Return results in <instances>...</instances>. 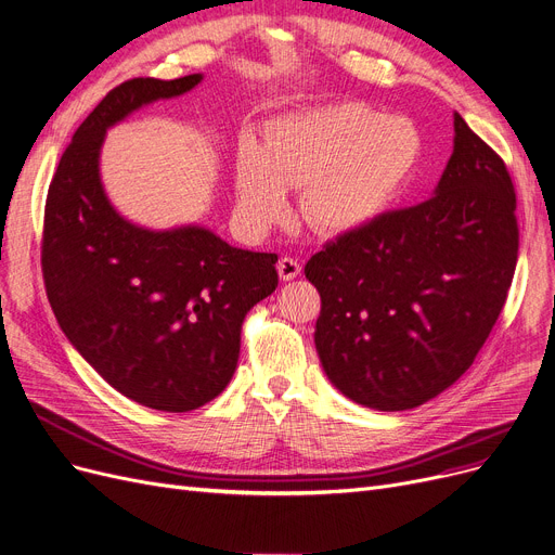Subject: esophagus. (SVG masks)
<instances>
[{
  "instance_id": "esophagus-1",
  "label": "esophagus",
  "mask_w": 555,
  "mask_h": 555,
  "mask_svg": "<svg viewBox=\"0 0 555 555\" xmlns=\"http://www.w3.org/2000/svg\"><path fill=\"white\" fill-rule=\"evenodd\" d=\"M300 271H302V264L293 257H282L278 262V273H280V280H284V282L296 280L300 275Z\"/></svg>"
}]
</instances>
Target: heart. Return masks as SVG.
<instances>
[{
    "label": "heart",
    "instance_id": "obj_1",
    "mask_svg": "<svg viewBox=\"0 0 555 555\" xmlns=\"http://www.w3.org/2000/svg\"><path fill=\"white\" fill-rule=\"evenodd\" d=\"M421 158L418 129L363 103H336L275 118L262 143L244 139L233 177L235 210L267 228L300 190V212L318 233L345 235L392 206Z\"/></svg>",
    "mask_w": 555,
    "mask_h": 555
}]
</instances>
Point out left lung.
<instances>
[{"mask_svg":"<svg viewBox=\"0 0 555 555\" xmlns=\"http://www.w3.org/2000/svg\"><path fill=\"white\" fill-rule=\"evenodd\" d=\"M515 188L504 160L454 114L435 194L383 212L315 253V349L340 392L380 412L441 395L475 361L517 262Z\"/></svg>","mask_w":555,"mask_h":555,"instance_id":"left-lung-1","label":"left lung"}]
</instances>
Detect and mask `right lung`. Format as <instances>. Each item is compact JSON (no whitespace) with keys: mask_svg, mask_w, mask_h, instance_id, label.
<instances>
[{"mask_svg":"<svg viewBox=\"0 0 555 555\" xmlns=\"http://www.w3.org/2000/svg\"><path fill=\"white\" fill-rule=\"evenodd\" d=\"M202 80L112 89L64 150L44 208L42 271L64 336L122 397L160 412L197 410L223 392L246 313L278 286L275 253L235 248L204 225L150 231L105 194L107 129Z\"/></svg>","mask_w":555,"mask_h":555,"instance_id":"right-lung-1","label":"right lung"}]
</instances>
